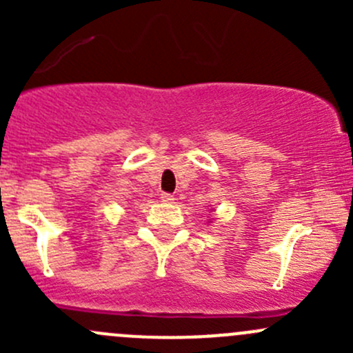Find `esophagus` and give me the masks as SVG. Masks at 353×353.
<instances>
[{
	"label": "esophagus",
	"instance_id": "1",
	"mask_svg": "<svg viewBox=\"0 0 353 353\" xmlns=\"http://www.w3.org/2000/svg\"><path fill=\"white\" fill-rule=\"evenodd\" d=\"M160 199H162L163 203H172L174 196L170 193H162V194H160Z\"/></svg>",
	"mask_w": 353,
	"mask_h": 353
}]
</instances>
